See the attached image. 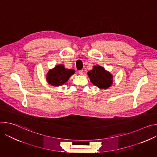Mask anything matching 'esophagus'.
I'll return each instance as SVG.
<instances>
[{
    "mask_svg": "<svg viewBox=\"0 0 157 157\" xmlns=\"http://www.w3.org/2000/svg\"><path fill=\"white\" fill-rule=\"evenodd\" d=\"M83 70H80V71H79V74L80 75H83Z\"/></svg>",
    "mask_w": 157,
    "mask_h": 157,
    "instance_id": "esophagus-1",
    "label": "esophagus"
}]
</instances>
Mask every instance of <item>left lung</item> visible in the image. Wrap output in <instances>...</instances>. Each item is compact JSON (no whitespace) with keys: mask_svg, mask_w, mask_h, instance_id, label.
<instances>
[{"mask_svg":"<svg viewBox=\"0 0 157 157\" xmlns=\"http://www.w3.org/2000/svg\"><path fill=\"white\" fill-rule=\"evenodd\" d=\"M91 82L101 89H106L113 83V76L100 65L94 66L93 68L87 72Z\"/></svg>","mask_w":157,"mask_h":157,"instance_id":"obj_1","label":"left lung"}]
</instances>
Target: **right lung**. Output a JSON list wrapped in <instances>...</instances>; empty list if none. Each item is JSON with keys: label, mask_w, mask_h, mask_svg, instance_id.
I'll return each mask as SVG.
<instances>
[{"label": "right lung", "mask_w": 157, "mask_h": 157, "mask_svg": "<svg viewBox=\"0 0 157 157\" xmlns=\"http://www.w3.org/2000/svg\"><path fill=\"white\" fill-rule=\"evenodd\" d=\"M75 73L73 69H67L63 64L56 65L47 73L46 79L48 83L54 87H58L66 84L70 78Z\"/></svg>", "instance_id": "add662e5"}]
</instances>
